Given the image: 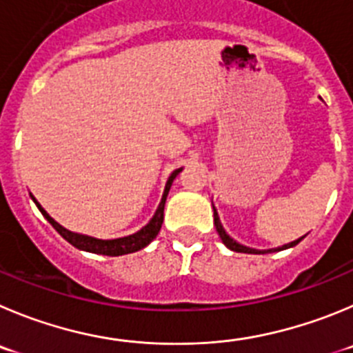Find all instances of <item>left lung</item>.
<instances>
[{
	"label": "left lung",
	"mask_w": 353,
	"mask_h": 353,
	"mask_svg": "<svg viewBox=\"0 0 353 353\" xmlns=\"http://www.w3.org/2000/svg\"><path fill=\"white\" fill-rule=\"evenodd\" d=\"M212 209H214V226H216L217 233H219V236H221L223 243H225V245L228 247V249H232V251H235V252H245V254H268V252H279V251H284V249H291V247L298 245V243L301 242L303 239H305V236H301V239L292 240V242L285 243V245H282V247H275V249H252V247L242 245V243H239V242H236V240H233L232 236H230L228 233H226V230L223 228L221 219H219V214H217V210H216V207H214V203H212Z\"/></svg>",
	"instance_id": "8db88e82"
}]
</instances>
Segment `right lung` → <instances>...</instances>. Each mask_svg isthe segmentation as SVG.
<instances>
[{
  "label": "right lung",
  "mask_w": 353,
  "mask_h": 353,
  "mask_svg": "<svg viewBox=\"0 0 353 353\" xmlns=\"http://www.w3.org/2000/svg\"><path fill=\"white\" fill-rule=\"evenodd\" d=\"M181 170H183V167L174 170V172L169 176V179H167L163 195H161V200H160V203H158L157 212L153 214V217L150 219V223H148L146 226H143L139 232L132 233V235H127V236H121V239L102 240V239H95V236H90V235H81V233H77V232H69L68 228H64L62 225H59L54 217H52L47 210L39 205V202L34 199V196L31 195V199H32V202L36 203V207L39 209V212L45 216V219H47V221L50 223V225L54 226L59 233H61L62 239L68 240V242L71 243V245L77 247V249H80V251L94 252V254L123 256V254H130V252L141 251V249H144L148 243H151V240L157 239L158 232H160V228H161V223H163V207H165L167 195H169L170 186H172L174 179H176L177 174H179Z\"/></svg>",
  "instance_id": "right-lung-1"
}]
</instances>
